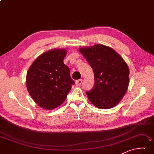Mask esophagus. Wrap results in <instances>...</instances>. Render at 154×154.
I'll return each mask as SVG.
<instances>
[{
    "instance_id": "esophagus-1",
    "label": "esophagus",
    "mask_w": 154,
    "mask_h": 154,
    "mask_svg": "<svg viewBox=\"0 0 154 154\" xmlns=\"http://www.w3.org/2000/svg\"><path fill=\"white\" fill-rule=\"evenodd\" d=\"M82 84V79H78L75 82V84H76L77 86H81V84Z\"/></svg>"
}]
</instances>
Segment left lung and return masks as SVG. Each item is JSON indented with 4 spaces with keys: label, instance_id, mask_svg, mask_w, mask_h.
<instances>
[{
    "label": "left lung",
    "instance_id": "left-lung-1",
    "mask_svg": "<svg viewBox=\"0 0 154 154\" xmlns=\"http://www.w3.org/2000/svg\"><path fill=\"white\" fill-rule=\"evenodd\" d=\"M79 50L94 72V87L86 92L89 101L100 109L113 108L128 90L130 82L128 64L108 46L97 44Z\"/></svg>",
    "mask_w": 154,
    "mask_h": 154
}]
</instances>
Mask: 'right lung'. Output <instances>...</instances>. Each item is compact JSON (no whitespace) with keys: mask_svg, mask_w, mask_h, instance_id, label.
Masks as SVG:
<instances>
[{"mask_svg":"<svg viewBox=\"0 0 154 154\" xmlns=\"http://www.w3.org/2000/svg\"><path fill=\"white\" fill-rule=\"evenodd\" d=\"M66 55V49L50 50L39 56L29 68L26 88L33 101L44 109H52L62 104L75 84L63 62Z\"/></svg>","mask_w":154,"mask_h":154,"instance_id":"right-lung-1","label":"right lung"}]
</instances>
